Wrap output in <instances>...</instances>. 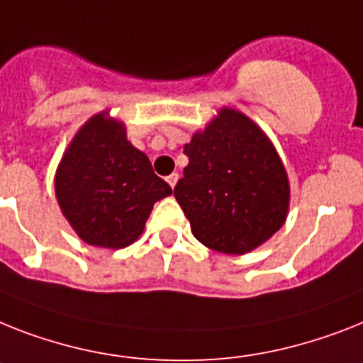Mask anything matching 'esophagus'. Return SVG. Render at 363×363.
Wrapping results in <instances>:
<instances>
[{"instance_id": "1", "label": "esophagus", "mask_w": 363, "mask_h": 363, "mask_svg": "<svg viewBox=\"0 0 363 363\" xmlns=\"http://www.w3.org/2000/svg\"><path fill=\"white\" fill-rule=\"evenodd\" d=\"M178 178H179V176L176 174V172H174V174H170L169 178H167V182H169V185H170V187H172V189L176 187V184H178Z\"/></svg>"}]
</instances>
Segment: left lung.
<instances>
[{"instance_id": "8db88e82", "label": "left lung", "mask_w": 363, "mask_h": 363, "mask_svg": "<svg viewBox=\"0 0 363 363\" xmlns=\"http://www.w3.org/2000/svg\"><path fill=\"white\" fill-rule=\"evenodd\" d=\"M174 196L202 245L247 254L286 223L289 182L277 150L248 116L223 107L193 135Z\"/></svg>"}]
</instances>
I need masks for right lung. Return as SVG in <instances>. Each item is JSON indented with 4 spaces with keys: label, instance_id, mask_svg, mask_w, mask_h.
Returning <instances> with one entry per match:
<instances>
[{
    "label": "right lung",
    "instance_id": "1",
    "mask_svg": "<svg viewBox=\"0 0 363 363\" xmlns=\"http://www.w3.org/2000/svg\"><path fill=\"white\" fill-rule=\"evenodd\" d=\"M172 194L125 137V125L94 115L72 139L55 174V196L79 239L124 248L139 239L157 200Z\"/></svg>",
    "mask_w": 363,
    "mask_h": 363
}]
</instances>
